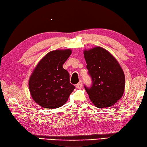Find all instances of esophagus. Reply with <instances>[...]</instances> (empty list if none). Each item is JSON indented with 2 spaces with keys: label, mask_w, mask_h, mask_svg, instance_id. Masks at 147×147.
<instances>
[{
  "label": "esophagus",
  "mask_w": 147,
  "mask_h": 147,
  "mask_svg": "<svg viewBox=\"0 0 147 147\" xmlns=\"http://www.w3.org/2000/svg\"><path fill=\"white\" fill-rule=\"evenodd\" d=\"M76 88L78 89H81L82 88V82L81 80L76 85Z\"/></svg>",
  "instance_id": "esophagus-1"
}]
</instances>
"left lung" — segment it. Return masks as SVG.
Segmentation results:
<instances>
[{
  "label": "left lung",
  "mask_w": 147,
  "mask_h": 147,
  "mask_svg": "<svg viewBox=\"0 0 147 147\" xmlns=\"http://www.w3.org/2000/svg\"><path fill=\"white\" fill-rule=\"evenodd\" d=\"M84 56L92 80L90 88L85 86L92 103L100 109L113 105L124 94L125 76L111 53L96 46L84 51Z\"/></svg>",
  "instance_id": "1"
}]
</instances>
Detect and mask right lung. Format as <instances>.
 Instances as JSON below:
<instances>
[{
  "instance_id": "1",
  "label": "right lung",
  "mask_w": 147,
  "mask_h": 147,
  "mask_svg": "<svg viewBox=\"0 0 147 147\" xmlns=\"http://www.w3.org/2000/svg\"><path fill=\"white\" fill-rule=\"evenodd\" d=\"M71 54L70 49H57L46 54L38 63L29 79V91L38 105L56 109L67 102L75 87L63 65Z\"/></svg>"
}]
</instances>
